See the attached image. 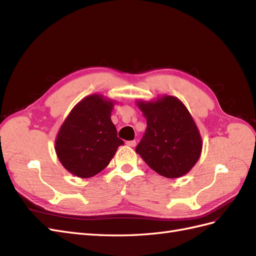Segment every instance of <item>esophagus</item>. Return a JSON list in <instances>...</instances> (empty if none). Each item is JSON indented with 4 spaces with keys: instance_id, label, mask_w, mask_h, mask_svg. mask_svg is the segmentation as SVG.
I'll return each instance as SVG.
<instances>
[{
    "instance_id": "34e87169",
    "label": "esophagus",
    "mask_w": 256,
    "mask_h": 256,
    "mask_svg": "<svg viewBox=\"0 0 256 256\" xmlns=\"http://www.w3.org/2000/svg\"><path fill=\"white\" fill-rule=\"evenodd\" d=\"M128 146H130V147H134L136 145V142L134 140V141H128L127 143H126Z\"/></svg>"
}]
</instances>
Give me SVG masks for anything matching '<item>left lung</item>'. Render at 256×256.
Masks as SVG:
<instances>
[{"label":"left lung","instance_id":"obj_1","mask_svg":"<svg viewBox=\"0 0 256 256\" xmlns=\"http://www.w3.org/2000/svg\"><path fill=\"white\" fill-rule=\"evenodd\" d=\"M136 102L147 124L136 154L161 176L180 178L189 173L200 157L203 141L187 106L170 95Z\"/></svg>","mask_w":256,"mask_h":256}]
</instances>
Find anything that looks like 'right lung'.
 <instances>
[{"label":"right lung","mask_w":256,"mask_h":256,"mask_svg":"<svg viewBox=\"0 0 256 256\" xmlns=\"http://www.w3.org/2000/svg\"><path fill=\"white\" fill-rule=\"evenodd\" d=\"M115 100L100 94L84 97L69 112L56 138V156L67 171L88 178L108 166L124 142L111 120Z\"/></svg>","instance_id":"obj_1"}]
</instances>
